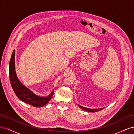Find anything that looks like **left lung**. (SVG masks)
<instances>
[{
  "instance_id": "8db88e82",
  "label": "left lung",
  "mask_w": 134,
  "mask_h": 134,
  "mask_svg": "<svg viewBox=\"0 0 134 134\" xmlns=\"http://www.w3.org/2000/svg\"><path fill=\"white\" fill-rule=\"evenodd\" d=\"M79 107L82 110L86 111H88V112H90V113H95V112L101 111V110L103 109V108H100V109H88V108L83 107V106H82L80 105H79Z\"/></svg>"
}]
</instances>
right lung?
<instances>
[{
	"label": "right lung",
	"mask_w": 134,
	"mask_h": 134,
	"mask_svg": "<svg viewBox=\"0 0 134 134\" xmlns=\"http://www.w3.org/2000/svg\"><path fill=\"white\" fill-rule=\"evenodd\" d=\"M15 53L14 50L9 62V79L10 83L14 93L20 101L36 107H41L44 106L52 97L54 90L48 96H41L34 93L21 82L17 77L15 66Z\"/></svg>",
	"instance_id": "add662e5"
}]
</instances>
